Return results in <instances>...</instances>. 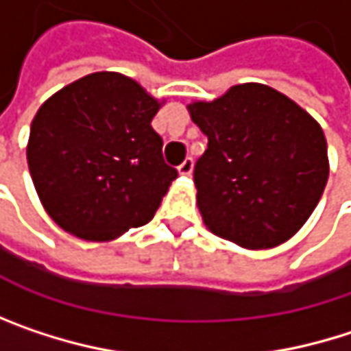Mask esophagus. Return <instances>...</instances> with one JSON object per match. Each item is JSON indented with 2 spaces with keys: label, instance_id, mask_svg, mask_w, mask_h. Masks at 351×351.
<instances>
[{
  "label": "esophagus",
  "instance_id": "34e87169",
  "mask_svg": "<svg viewBox=\"0 0 351 351\" xmlns=\"http://www.w3.org/2000/svg\"><path fill=\"white\" fill-rule=\"evenodd\" d=\"M191 171H193V158H184L180 165H178V173L180 175H191Z\"/></svg>",
  "mask_w": 351,
  "mask_h": 351
}]
</instances>
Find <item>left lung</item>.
I'll return each mask as SVG.
<instances>
[{"mask_svg": "<svg viewBox=\"0 0 351 351\" xmlns=\"http://www.w3.org/2000/svg\"><path fill=\"white\" fill-rule=\"evenodd\" d=\"M189 111L207 136V150L193 171L205 226L250 250L295 236L329 176L321 125L260 83L236 85L211 104H191Z\"/></svg>", "mask_w": 351, "mask_h": 351, "instance_id": "left-lung-1", "label": "left lung"}]
</instances>
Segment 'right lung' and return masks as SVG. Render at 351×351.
<instances>
[{"instance_id":"add662e5","label":"right lung","mask_w":351,"mask_h":351,"mask_svg":"<svg viewBox=\"0 0 351 351\" xmlns=\"http://www.w3.org/2000/svg\"><path fill=\"white\" fill-rule=\"evenodd\" d=\"M160 104L119 73L87 75L38 109L28 169L48 215L106 242L148 223L178 173L152 128Z\"/></svg>"}]
</instances>
